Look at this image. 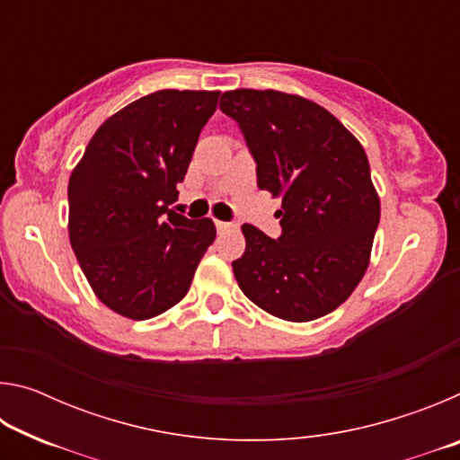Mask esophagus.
<instances>
[{"label":"esophagus","mask_w":460,"mask_h":460,"mask_svg":"<svg viewBox=\"0 0 460 460\" xmlns=\"http://www.w3.org/2000/svg\"><path fill=\"white\" fill-rule=\"evenodd\" d=\"M215 227H217V231H219V233H223V231H229L233 225L231 223H225V221H215Z\"/></svg>","instance_id":"esophagus-1"}]
</instances>
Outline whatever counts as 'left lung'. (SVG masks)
Instances as JSON below:
<instances>
[{"label": "left lung", "instance_id": "1", "mask_svg": "<svg viewBox=\"0 0 460 460\" xmlns=\"http://www.w3.org/2000/svg\"><path fill=\"white\" fill-rule=\"evenodd\" d=\"M221 111L239 123L258 186L282 199V235L245 223L233 274L253 305L290 323L332 313L361 282L379 225L369 160L351 131L300 95L235 89Z\"/></svg>", "mask_w": 460, "mask_h": 460}]
</instances>
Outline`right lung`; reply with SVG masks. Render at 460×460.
Returning <instances> with one entry per match:
<instances>
[{"label": "right lung", "mask_w": 460, "mask_h": 460, "mask_svg": "<svg viewBox=\"0 0 460 460\" xmlns=\"http://www.w3.org/2000/svg\"><path fill=\"white\" fill-rule=\"evenodd\" d=\"M219 95L164 89L126 105L95 131L68 181V237L83 274L131 321L178 305L215 241L211 219L168 205Z\"/></svg>", "instance_id": "add662e5"}]
</instances>
